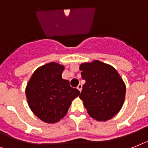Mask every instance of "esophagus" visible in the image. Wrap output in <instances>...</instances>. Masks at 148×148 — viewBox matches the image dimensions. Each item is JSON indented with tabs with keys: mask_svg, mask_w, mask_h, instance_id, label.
I'll return each instance as SVG.
<instances>
[{
	"mask_svg": "<svg viewBox=\"0 0 148 148\" xmlns=\"http://www.w3.org/2000/svg\"><path fill=\"white\" fill-rule=\"evenodd\" d=\"M82 88H83V86H82V84H79V85L77 86V89H79V91L80 92L82 91Z\"/></svg>",
	"mask_w": 148,
	"mask_h": 148,
	"instance_id": "obj_1",
	"label": "esophagus"
}]
</instances>
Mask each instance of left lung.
<instances>
[{
	"label": "left lung",
	"mask_w": 148,
	"mask_h": 148,
	"mask_svg": "<svg viewBox=\"0 0 148 148\" xmlns=\"http://www.w3.org/2000/svg\"><path fill=\"white\" fill-rule=\"evenodd\" d=\"M82 79L86 81L79 97L89 115L106 121L119 112L123 105L126 85L111 65L100 61L80 64Z\"/></svg>",
	"instance_id": "1"
}]
</instances>
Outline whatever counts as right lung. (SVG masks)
Returning <instances> with one entry per match:
<instances>
[{
	"label": "right lung",
	"mask_w": 148,
	"mask_h": 148,
	"mask_svg": "<svg viewBox=\"0 0 148 148\" xmlns=\"http://www.w3.org/2000/svg\"><path fill=\"white\" fill-rule=\"evenodd\" d=\"M64 66L50 62L38 68L28 81L25 95L32 112L47 123L63 118L80 91L62 78Z\"/></svg>",
	"instance_id": "add662e5"
}]
</instances>
